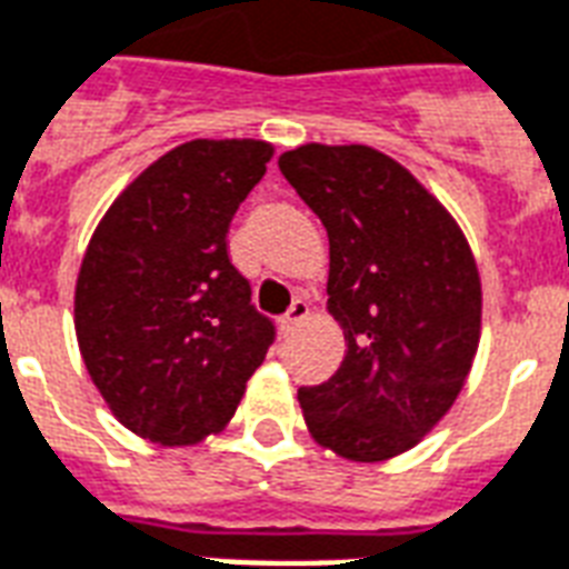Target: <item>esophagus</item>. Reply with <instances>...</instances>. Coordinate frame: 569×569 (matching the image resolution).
Listing matches in <instances>:
<instances>
[{
	"label": "esophagus",
	"instance_id": "1",
	"mask_svg": "<svg viewBox=\"0 0 569 569\" xmlns=\"http://www.w3.org/2000/svg\"><path fill=\"white\" fill-rule=\"evenodd\" d=\"M306 318H309V302L297 300L293 306H290L288 315L281 318V332H293Z\"/></svg>",
	"mask_w": 569,
	"mask_h": 569
}]
</instances>
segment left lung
<instances>
[{
	"label": "left lung",
	"mask_w": 569,
	"mask_h": 569,
	"mask_svg": "<svg viewBox=\"0 0 569 569\" xmlns=\"http://www.w3.org/2000/svg\"><path fill=\"white\" fill-rule=\"evenodd\" d=\"M279 168L327 228V311L345 332L339 371L297 392L302 420L348 462L396 459L471 375L482 330L471 246L450 209L378 149L302 143Z\"/></svg>",
	"instance_id": "8db88e82"
}]
</instances>
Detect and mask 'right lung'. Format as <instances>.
Masks as SVG:
<instances>
[{
    "instance_id": "right-lung-1",
    "label": "right lung",
    "mask_w": 569,
    "mask_h": 569,
    "mask_svg": "<svg viewBox=\"0 0 569 569\" xmlns=\"http://www.w3.org/2000/svg\"><path fill=\"white\" fill-rule=\"evenodd\" d=\"M267 140H188L122 188L74 284L80 357L128 431L194 447L237 413L272 323L228 258L239 203L267 173Z\"/></svg>"
}]
</instances>
